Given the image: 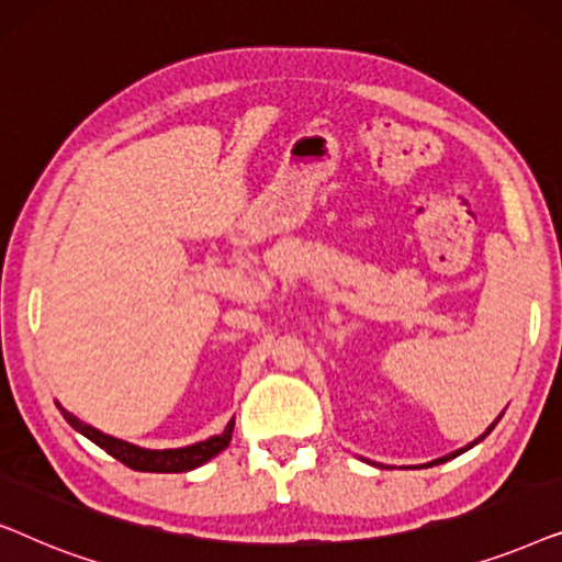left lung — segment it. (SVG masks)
Wrapping results in <instances>:
<instances>
[{
    "mask_svg": "<svg viewBox=\"0 0 562 562\" xmlns=\"http://www.w3.org/2000/svg\"><path fill=\"white\" fill-rule=\"evenodd\" d=\"M504 417V412L502 414H498V417L494 419V422H491V425L486 427V432H483V435H479V437H475V440L473 442H468L465 445V448H460V450H456V452H450V456H442V458H437V460H432V463H425V465H417V468H432V465H440V463H448V460H452V458H458L460 456V452H465V450H471V448H475V445H479L481 440H486V435H491V429H494L496 425H498V419H502ZM366 463H371V460H366ZM371 465H379V468H389V465H381V463H371ZM414 468V465H412Z\"/></svg>",
    "mask_w": 562,
    "mask_h": 562,
    "instance_id": "left-lung-1",
    "label": "left lung"
}]
</instances>
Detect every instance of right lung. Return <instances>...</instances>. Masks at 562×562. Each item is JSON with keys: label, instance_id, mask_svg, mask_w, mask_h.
I'll return each instance as SVG.
<instances>
[{"label": "right lung", "instance_id": "1", "mask_svg": "<svg viewBox=\"0 0 562 562\" xmlns=\"http://www.w3.org/2000/svg\"><path fill=\"white\" fill-rule=\"evenodd\" d=\"M56 406L64 414V419L71 425L76 432L87 437L94 445H99L104 452H110L112 458H117L120 463H125L133 471H143V473H187L194 471V468L204 465L206 460H212L214 456H220L222 450L227 448L229 440H233V429H235V419L227 422V427L222 429L220 435H212L210 440L187 445V448H171V450H148L140 448V445L117 440V437L104 435L102 429L87 425L79 417H74L71 412L64 409L56 402Z\"/></svg>", "mask_w": 562, "mask_h": 562}]
</instances>
